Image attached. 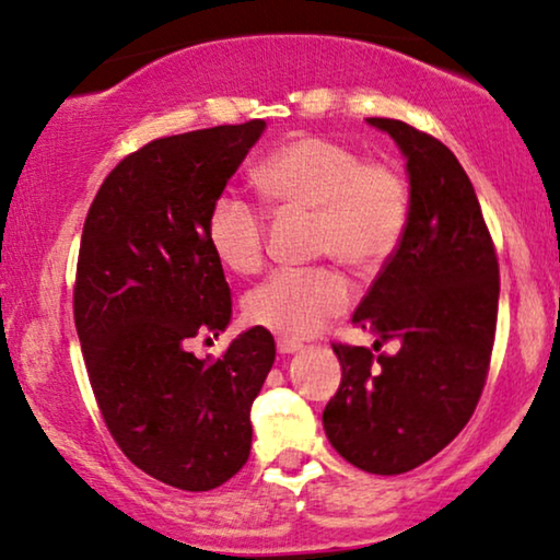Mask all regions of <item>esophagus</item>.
<instances>
[{
    "mask_svg": "<svg viewBox=\"0 0 560 560\" xmlns=\"http://www.w3.org/2000/svg\"><path fill=\"white\" fill-rule=\"evenodd\" d=\"M276 348H279V353L289 355V353H296V350H302V342H296V340H284V338H281L279 342H276Z\"/></svg>",
    "mask_w": 560,
    "mask_h": 560,
    "instance_id": "esophagus-1",
    "label": "esophagus"
}]
</instances>
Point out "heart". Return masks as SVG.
<instances>
[{"label":"heart","mask_w":560,"mask_h":560,"mask_svg":"<svg viewBox=\"0 0 560 560\" xmlns=\"http://www.w3.org/2000/svg\"><path fill=\"white\" fill-rule=\"evenodd\" d=\"M256 184L284 210L315 214L312 250L355 271H376L399 250L409 228V184L394 166L366 163L353 148L296 136L256 168ZM266 220L256 205L222 191L207 214V243L235 273L258 271ZM350 304V287L335 268H287L268 276L245 300V315L284 340L317 335Z\"/></svg>","instance_id":"b5f03b06"}]
</instances>
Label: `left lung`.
I'll use <instances>...</instances> for the list:
<instances>
[{
  "label": "left lung",
  "instance_id": "1",
  "mask_svg": "<svg viewBox=\"0 0 560 560\" xmlns=\"http://www.w3.org/2000/svg\"><path fill=\"white\" fill-rule=\"evenodd\" d=\"M407 161L412 214L405 241L353 312L374 350L332 346L342 376L327 401V441L369 474L412 471L471 420L494 346L499 266L474 184L441 140L369 117Z\"/></svg>",
  "mask_w": 560,
  "mask_h": 560
}]
</instances>
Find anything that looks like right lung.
<instances>
[{"instance_id":"add662e5","label":"right lung","mask_w":560,"mask_h":560,"mask_svg":"<svg viewBox=\"0 0 560 560\" xmlns=\"http://www.w3.org/2000/svg\"><path fill=\"white\" fill-rule=\"evenodd\" d=\"M264 119L153 140L104 178L81 233L73 319L96 405L119 451L153 479L210 491L250 456V407L273 366L250 327L222 358L186 350L233 317L207 214Z\"/></svg>"}]
</instances>
